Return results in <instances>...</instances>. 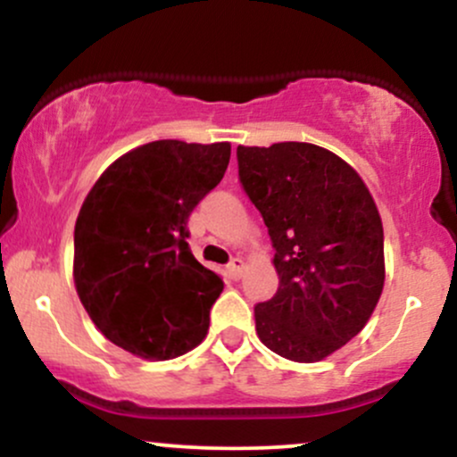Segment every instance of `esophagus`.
Returning a JSON list of instances; mask_svg holds the SVG:
<instances>
[{
  "instance_id": "esophagus-1",
  "label": "esophagus",
  "mask_w": 457,
  "mask_h": 457,
  "mask_svg": "<svg viewBox=\"0 0 457 457\" xmlns=\"http://www.w3.org/2000/svg\"><path fill=\"white\" fill-rule=\"evenodd\" d=\"M243 270H245V262L240 260V258H234V260L228 264V275L232 277L234 281H238L240 277H243Z\"/></svg>"
}]
</instances>
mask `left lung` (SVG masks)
<instances>
[{
    "label": "left lung",
    "mask_w": 457,
    "mask_h": 457,
    "mask_svg": "<svg viewBox=\"0 0 457 457\" xmlns=\"http://www.w3.org/2000/svg\"><path fill=\"white\" fill-rule=\"evenodd\" d=\"M238 176L275 246L279 290L255 307L260 342L316 363L359 335L385 286V234L370 188L305 141L238 145Z\"/></svg>",
    "instance_id": "8db88e82"
}]
</instances>
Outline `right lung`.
I'll return each instance as SVG.
<instances>
[{"label": "right lung", "mask_w": 457, "mask_h": 457, "mask_svg": "<svg viewBox=\"0 0 457 457\" xmlns=\"http://www.w3.org/2000/svg\"><path fill=\"white\" fill-rule=\"evenodd\" d=\"M232 145L161 139L113 161L75 223L77 295L109 342L148 361L204 342L223 292L188 249V214L221 182Z\"/></svg>", "instance_id": "obj_1"}]
</instances>
